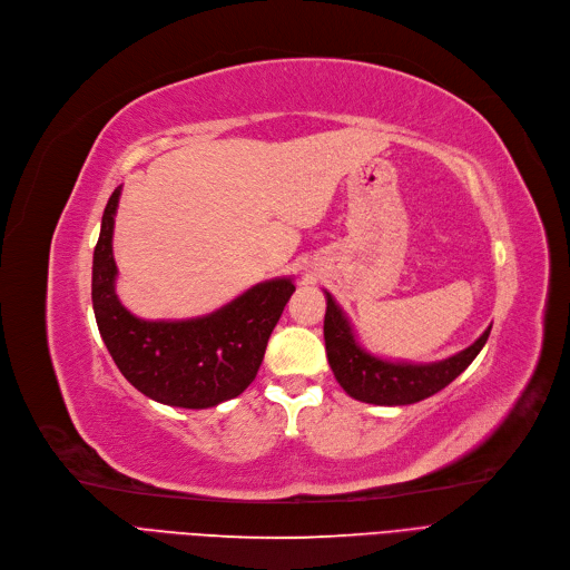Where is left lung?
<instances>
[{
    "mask_svg": "<svg viewBox=\"0 0 570 570\" xmlns=\"http://www.w3.org/2000/svg\"><path fill=\"white\" fill-rule=\"evenodd\" d=\"M492 327L456 355L433 362V364H403L387 362L368 355L360 347L352 334V327L343 311L327 292V313H324V345H327V360L341 387L357 401L375 405H409L422 401L431 394L448 387L459 373H464L469 364L478 357V352L490 338Z\"/></svg>",
    "mask_w": 570,
    "mask_h": 570,
    "instance_id": "obj_1",
    "label": "left lung"
}]
</instances>
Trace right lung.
Instances as JSON below:
<instances>
[{
    "mask_svg": "<svg viewBox=\"0 0 570 570\" xmlns=\"http://www.w3.org/2000/svg\"><path fill=\"white\" fill-rule=\"evenodd\" d=\"M120 187L101 218L92 259V308L120 373L141 394L178 409H210L246 390L259 371L271 332L294 292L289 278L266 281L220 311L180 322L134 317L116 294L114 220Z\"/></svg>",
    "mask_w": 570,
    "mask_h": 570,
    "instance_id": "obj_1",
    "label": "right lung"
}]
</instances>
